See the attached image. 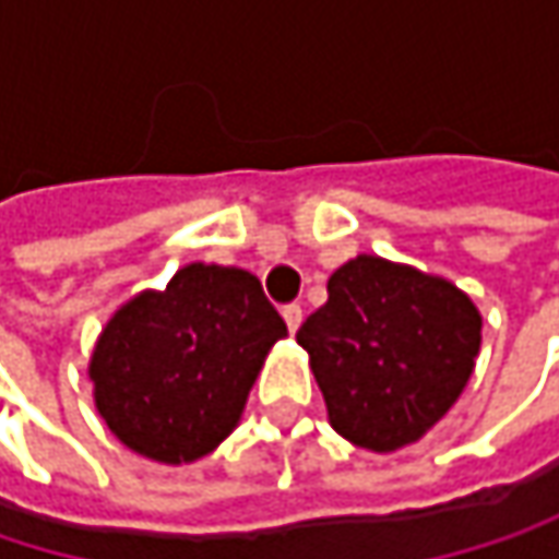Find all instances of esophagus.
<instances>
[{"label":"esophagus","instance_id":"1","mask_svg":"<svg viewBox=\"0 0 559 559\" xmlns=\"http://www.w3.org/2000/svg\"><path fill=\"white\" fill-rule=\"evenodd\" d=\"M281 317H284L287 330H290V333H297V326H300V320H304V310H300L297 304H287V307L281 310Z\"/></svg>","mask_w":559,"mask_h":559}]
</instances>
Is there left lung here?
Segmentation results:
<instances>
[{"mask_svg":"<svg viewBox=\"0 0 559 559\" xmlns=\"http://www.w3.org/2000/svg\"><path fill=\"white\" fill-rule=\"evenodd\" d=\"M297 330L336 433L391 453L420 440L463 394L483 343L476 304L447 278L356 255Z\"/></svg>","mask_w":559,"mask_h":559,"instance_id":"obj_1","label":"left lung"}]
</instances>
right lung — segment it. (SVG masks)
I'll return each mask as SVG.
<instances>
[{"instance_id": "add662e5", "label": "right lung", "mask_w": 559, "mask_h": 559, "mask_svg": "<svg viewBox=\"0 0 559 559\" xmlns=\"http://www.w3.org/2000/svg\"><path fill=\"white\" fill-rule=\"evenodd\" d=\"M287 336L262 281L193 262L165 290L122 304L96 340L90 379L106 427L158 463H193L239 424L269 349Z\"/></svg>"}]
</instances>
